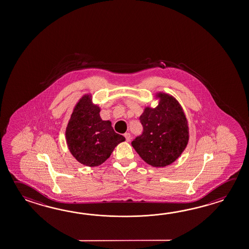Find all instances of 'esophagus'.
Returning <instances> with one entry per match:
<instances>
[{"label": "esophagus", "instance_id": "obj_1", "mask_svg": "<svg viewBox=\"0 0 249 249\" xmlns=\"http://www.w3.org/2000/svg\"><path fill=\"white\" fill-rule=\"evenodd\" d=\"M124 136H125V138H126V141H130V139H131V136H130V134H129V133H125V134H124Z\"/></svg>", "mask_w": 249, "mask_h": 249}]
</instances>
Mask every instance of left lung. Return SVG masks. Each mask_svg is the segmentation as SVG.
<instances>
[{"label":"left lung","instance_id":"8db88e82","mask_svg":"<svg viewBox=\"0 0 249 249\" xmlns=\"http://www.w3.org/2000/svg\"><path fill=\"white\" fill-rule=\"evenodd\" d=\"M156 107H146L140 116L143 131L131 144L142 160L153 167H164L182 154L189 140L183 108L170 94L157 92Z\"/></svg>","mask_w":249,"mask_h":249}]
</instances>
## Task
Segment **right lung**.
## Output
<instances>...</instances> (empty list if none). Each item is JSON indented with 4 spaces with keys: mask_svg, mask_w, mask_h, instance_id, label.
<instances>
[{
    "mask_svg": "<svg viewBox=\"0 0 249 249\" xmlns=\"http://www.w3.org/2000/svg\"><path fill=\"white\" fill-rule=\"evenodd\" d=\"M100 107L92 102L90 94H85L76 103L66 127V141L72 156L86 166L103 164L114 148L125 141L115 133L110 121H103Z\"/></svg>",
    "mask_w": 249,
    "mask_h": 249,
    "instance_id": "obj_1",
    "label": "right lung"
}]
</instances>
